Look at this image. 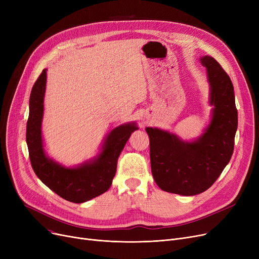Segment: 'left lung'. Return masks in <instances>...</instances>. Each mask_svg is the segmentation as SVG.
I'll return each mask as SVG.
<instances>
[{
  "label": "left lung",
  "mask_w": 259,
  "mask_h": 259,
  "mask_svg": "<svg viewBox=\"0 0 259 259\" xmlns=\"http://www.w3.org/2000/svg\"><path fill=\"white\" fill-rule=\"evenodd\" d=\"M206 67L213 107L209 125L199 138L184 141L172 132L147 127L150 139L151 171L166 192L192 196L205 192L220 178L234 150L237 110L234 88L215 59H199Z\"/></svg>",
  "instance_id": "left-lung-1"
}]
</instances>
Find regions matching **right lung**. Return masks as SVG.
Listing matches in <instances>:
<instances>
[{
  "label": "right lung",
  "mask_w": 259,
  "mask_h": 259,
  "mask_svg": "<svg viewBox=\"0 0 259 259\" xmlns=\"http://www.w3.org/2000/svg\"><path fill=\"white\" fill-rule=\"evenodd\" d=\"M46 79L47 69H44L34 83L29 99L26 143L31 166L37 178L54 193L68 201L85 202L110 188L118 156L132 132L139 128L134 121L117 126L107 135L97 156L74 167L59 164L46 154L43 144L42 121Z\"/></svg>",
  "instance_id": "1"
}]
</instances>
